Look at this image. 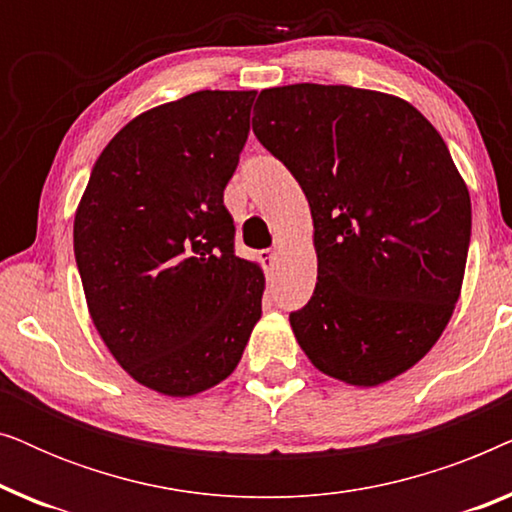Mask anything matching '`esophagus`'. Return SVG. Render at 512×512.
Instances as JSON below:
<instances>
[{
    "instance_id": "obj_1",
    "label": "esophagus",
    "mask_w": 512,
    "mask_h": 512,
    "mask_svg": "<svg viewBox=\"0 0 512 512\" xmlns=\"http://www.w3.org/2000/svg\"><path fill=\"white\" fill-rule=\"evenodd\" d=\"M261 258H263V263H265V270H268V272H275V270H277V265H279V251H275V249L263 251Z\"/></svg>"
}]
</instances>
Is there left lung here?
<instances>
[{
  "mask_svg": "<svg viewBox=\"0 0 512 512\" xmlns=\"http://www.w3.org/2000/svg\"><path fill=\"white\" fill-rule=\"evenodd\" d=\"M254 135L303 188L317 286L289 314L321 373L377 387L450 321L471 242V195L438 130L401 97L352 86L261 90Z\"/></svg>",
  "mask_w": 512,
  "mask_h": 512,
  "instance_id": "obj_1",
  "label": "left lung"
}]
</instances>
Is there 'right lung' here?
<instances>
[{
  "label": "right lung",
  "mask_w": 512,
  "mask_h": 512,
  "mask_svg": "<svg viewBox=\"0 0 512 512\" xmlns=\"http://www.w3.org/2000/svg\"><path fill=\"white\" fill-rule=\"evenodd\" d=\"M256 90H198L132 118L90 172L74 219L88 312L139 384L200 394L233 373L265 277L235 256L223 205Z\"/></svg>",
  "instance_id": "obj_1"
}]
</instances>
